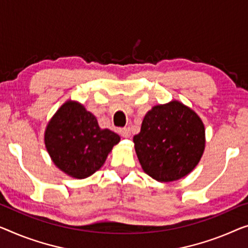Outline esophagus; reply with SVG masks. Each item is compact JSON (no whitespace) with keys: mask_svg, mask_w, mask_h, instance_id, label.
<instances>
[{"mask_svg":"<svg viewBox=\"0 0 248 248\" xmlns=\"http://www.w3.org/2000/svg\"><path fill=\"white\" fill-rule=\"evenodd\" d=\"M120 135H121V137H124V138H129V137L131 136L130 129H129V128L120 129Z\"/></svg>","mask_w":248,"mask_h":248,"instance_id":"1","label":"esophagus"}]
</instances>
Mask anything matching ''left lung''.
<instances>
[{"instance_id":"obj_1","label":"left lung","mask_w":248,"mask_h":248,"mask_svg":"<svg viewBox=\"0 0 248 248\" xmlns=\"http://www.w3.org/2000/svg\"><path fill=\"white\" fill-rule=\"evenodd\" d=\"M142 170L159 183L189 175L205 150V125L193 109L178 100L154 106L134 137Z\"/></svg>"}]
</instances>
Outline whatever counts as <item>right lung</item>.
Returning <instances> with one entry per match:
<instances>
[{"label": "right lung", "mask_w": 248, "mask_h": 248, "mask_svg": "<svg viewBox=\"0 0 248 248\" xmlns=\"http://www.w3.org/2000/svg\"><path fill=\"white\" fill-rule=\"evenodd\" d=\"M120 136L99 127L82 103L68 100L57 110L44 131V145L53 164L65 175L84 179L106 162Z\"/></svg>", "instance_id": "right-lung-1"}]
</instances>
